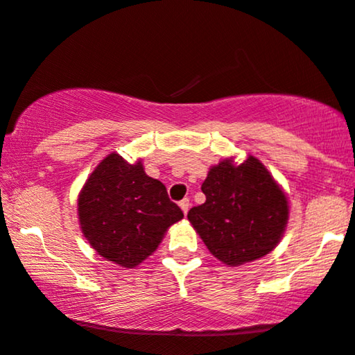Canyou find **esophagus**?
<instances>
[{
  "label": "esophagus",
  "mask_w": 355,
  "mask_h": 355,
  "mask_svg": "<svg viewBox=\"0 0 355 355\" xmlns=\"http://www.w3.org/2000/svg\"><path fill=\"white\" fill-rule=\"evenodd\" d=\"M178 205H180L183 214H187L188 209H190V206H191V205H190V200H188V198H185V200H182L180 202H178Z\"/></svg>",
  "instance_id": "34e87169"
}]
</instances>
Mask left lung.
Returning <instances> with one entry per match:
<instances>
[{"instance_id": "8db88e82", "label": "left lung", "mask_w": 355, "mask_h": 355, "mask_svg": "<svg viewBox=\"0 0 355 355\" xmlns=\"http://www.w3.org/2000/svg\"><path fill=\"white\" fill-rule=\"evenodd\" d=\"M206 201L188 220L207 250L227 266H242L272 252L284 235L289 202L268 168L248 155L242 164L224 159L201 185Z\"/></svg>"}]
</instances>
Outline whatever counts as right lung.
<instances>
[{
    "label": "right lung",
    "instance_id": "1",
    "mask_svg": "<svg viewBox=\"0 0 355 355\" xmlns=\"http://www.w3.org/2000/svg\"><path fill=\"white\" fill-rule=\"evenodd\" d=\"M78 216L84 237L101 257L135 268L157 250L183 212L164 183L146 175L141 160L128 164L112 153L84 183Z\"/></svg>",
    "mask_w": 355,
    "mask_h": 355
}]
</instances>
